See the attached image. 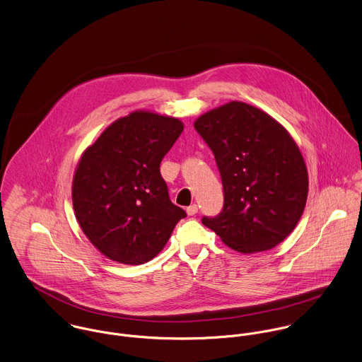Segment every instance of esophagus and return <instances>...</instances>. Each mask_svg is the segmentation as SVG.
<instances>
[{
	"label": "esophagus",
	"mask_w": 362,
	"mask_h": 362,
	"mask_svg": "<svg viewBox=\"0 0 362 362\" xmlns=\"http://www.w3.org/2000/svg\"><path fill=\"white\" fill-rule=\"evenodd\" d=\"M186 211H187L189 216H196L197 211H199V207H197L196 204H192V206H189V207L186 209Z\"/></svg>",
	"instance_id": "esophagus-1"
}]
</instances>
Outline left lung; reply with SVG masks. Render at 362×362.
Returning a JSON list of instances; mask_svg holds the SVG:
<instances>
[{
    "mask_svg": "<svg viewBox=\"0 0 362 362\" xmlns=\"http://www.w3.org/2000/svg\"><path fill=\"white\" fill-rule=\"evenodd\" d=\"M194 129L214 153L223 187L221 213L202 222L240 253L283 242L308 197L306 166L287 130L243 102L200 116Z\"/></svg>",
    "mask_w": 362,
    "mask_h": 362,
    "instance_id": "left-lung-1",
    "label": "left lung"
}]
</instances>
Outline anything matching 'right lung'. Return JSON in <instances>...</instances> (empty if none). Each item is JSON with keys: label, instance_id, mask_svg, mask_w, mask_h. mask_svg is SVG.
Instances as JSON below:
<instances>
[{"label": "right lung", "instance_id": "add662e5", "mask_svg": "<svg viewBox=\"0 0 362 362\" xmlns=\"http://www.w3.org/2000/svg\"><path fill=\"white\" fill-rule=\"evenodd\" d=\"M182 132L177 119L134 112L83 152L74 176V211L106 257L123 264L149 262L186 217L170 202L159 170Z\"/></svg>", "mask_w": 362, "mask_h": 362}]
</instances>
